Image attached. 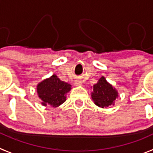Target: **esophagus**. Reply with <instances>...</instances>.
<instances>
[{"label":"esophagus","instance_id":"obj_1","mask_svg":"<svg viewBox=\"0 0 153 153\" xmlns=\"http://www.w3.org/2000/svg\"><path fill=\"white\" fill-rule=\"evenodd\" d=\"M75 85L76 86L82 85V82L80 81V80H79V79H77V80H76V81H75Z\"/></svg>","mask_w":153,"mask_h":153}]
</instances>
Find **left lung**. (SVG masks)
<instances>
[{"label":"left lung","instance_id":"left-lung-1","mask_svg":"<svg viewBox=\"0 0 153 153\" xmlns=\"http://www.w3.org/2000/svg\"><path fill=\"white\" fill-rule=\"evenodd\" d=\"M93 93L91 98L94 100V104L99 107L104 108L113 104L118 94L115 88L110 84H108L104 76L99 79L96 84L93 87Z\"/></svg>","mask_w":153,"mask_h":153}]
</instances>
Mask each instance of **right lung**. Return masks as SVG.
Returning <instances> with one entry per match:
<instances>
[{
	"label": "right lung",
	"instance_id": "1",
	"mask_svg": "<svg viewBox=\"0 0 153 153\" xmlns=\"http://www.w3.org/2000/svg\"><path fill=\"white\" fill-rule=\"evenodd\" d=\"M37 93L43 101V105L57 107L65 101V94L71 89V85L60 80L56 75L40 82L37 85Z\"/></svg>",
	"mask_w": 153,
	"mask_h": 153
}]
</instances>
